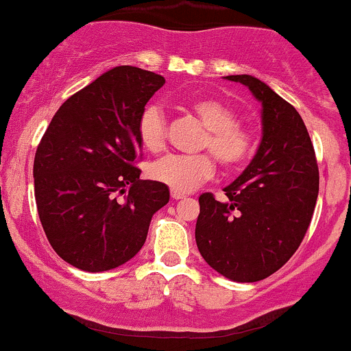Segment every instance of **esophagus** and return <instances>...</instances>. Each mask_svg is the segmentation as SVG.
<instances>
[{"mask_svg":"<svg viewBox=\"0 0 351 351\" xmlns=\"http://www.w3.org/2000/svg\"><path fill=\"white\" fill-rule=\"evenodd\" d=\"M171 195H172V199H184L186 197V192H179V191H174V189H171Z\"/></svg>","mask_w":351,"mask_h":351,"instance_id":"esophagus-1","label":"esophagus"}]
</instances>
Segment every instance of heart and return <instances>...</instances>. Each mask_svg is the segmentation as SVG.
<instances>
[{"mask_svg": "<svg viewBox=\"0 0 351 351\" xmlns=\"http://www.w3.org/2000/svg\"><path fill=\"white\" fill-rule=\"evenodd\" d=\"M202 125L199 149L209 154L167 156L154 162L149 176L157 182L179 192H189L210 179L216 171L213 157L226 171H234L251 159L256 149V135L250 127L237 122V112L219 97H201L187 105ZM137 138L147 152H160L167 142V122L157 105H147L137 120Z\"/></svg>", "mask_w": 351, "mask_h": 351, "instance_id": "heart-1", "label": "heart"}]
</instances>
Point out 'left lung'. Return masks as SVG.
Here are the masks:
<instances>
[{
    "instance_id": "1",
    "label": "left lung",
    "mask_w": 351,
    "mask_h": 351,
    "mask_svg": "<svg viewBox=\"0 0 351 351\" xmlns=\"http://www.w3.org/2000/svg\"><path fill=\"white\" fill-rule=\"evenodd\" d=\"M263 104V141L246 171L224 189L226 201L199 197L195 243L222 276L254 282L276 273L310 226L319 174L310 134L291 104L251 75H229Z\"/></svg>"
}]
</instances>
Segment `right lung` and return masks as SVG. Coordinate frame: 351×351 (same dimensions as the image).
I'll list each match as a JSON object with an SVG mask.
<instances>
[{"label": "right lung", "mask_w": 351, "mask_h": 351, "mask_svg": "<svg viewBox=\"0 0 351 351\" xmlns=\"http://www.w3.org/2000/svg\"><path fill=\"white\" fill-rule=\"evenodd\" d=\"M162 75L115 66L58 108L35 154V197L56 254L88 273L114 269L144 246L169 187L142 180L137 120Z\"/></svg>", "instance_id": "add662e5"}]
</instances>
